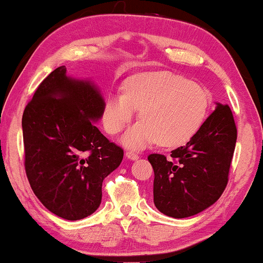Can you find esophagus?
Returning <instances> with one entry per match:
<instances>
[{
    "mask_svg": "<svg viewBox=\"0 0 263 263\" xmlns=\"http://www.w3.org/2000/svg\"><path fill=\"white\" fill-rule=\"evenodd\" d=\"M125 158L130 160H138L139 156L135 152H133V151H128V152H125Z\"/></svg>",
    "mask_w": 263,
    "mask_h": 263,
    "instance_id": "34e87169",
    "label": "esophagus"
}]
</instances>
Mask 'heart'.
<instances>
[{
	"instance_id": "b5f03b06",
	"label": "heart",
	"mask_w": 263,
	"mask_h": 263,
	"mask_svg": "<svg viewBox=\"0 0 263 263\" xmlns=\"http://www.w3.org/2000/svg\"><path fill=\"white\" fill-rule=\"evenodd\" d=\"M210 98L199 85L171 71H151L132 77L123 95L107 96L103 123L111 135L121 133L140 111V121L122 138L130 148L157 142L175 147L188 141L206 117Z\"/></svg>"
}]
</instances>
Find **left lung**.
Wrapping results in <instances>:
<instances>
[{"mask_svg":"<svg viewBox=\"0 0 263 263\" xmlns=\"http://www.w3.org/2000/svg\"><path fill=\"white\" fill-rule=\"evenodd\" d=\"M236 141L231 109L217 103L189 142L171 151L170 159L161 154L148 156L154 171L153 201L158 211L181 219L211 207L228 184Z\"/></svg>","mask_w":263,"mask_h":263,"instance_id":"left-lung-1","label":"left lung"}]
</instances>
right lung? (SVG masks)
<instances>
[{
	"mask_svg": "<svg viewBox=\"0 0 263 263\" xmlns=\"http://www.w3.org/2000/svg\"><path fill=\"white\" fill-rule=\"evenodd\" d=\"M104 104L91 79L68 77L61 66L43 80L24 111L28 182L45 208L66 220L98 210L104 178L123 159V149L95 124Z\"/></svg>",
	"mask_w": 263,
	"mask_h": 263,
	"instance_id": "right-lung-1",
	"label": "right lung"
}]
</instances>
